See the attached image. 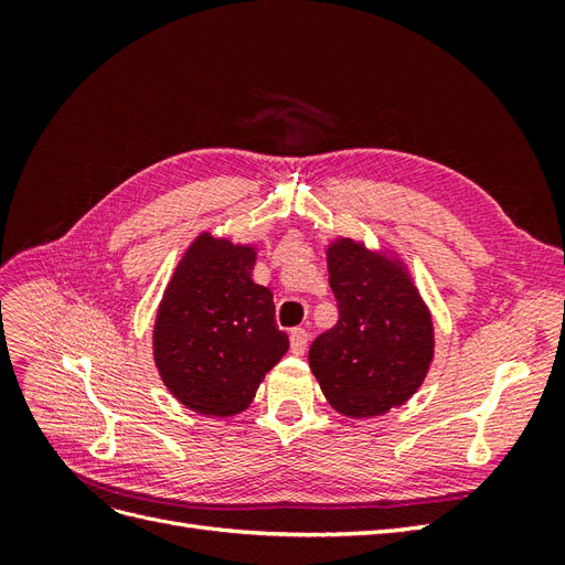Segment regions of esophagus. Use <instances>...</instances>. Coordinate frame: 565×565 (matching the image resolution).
<instances>
[{
	"label": "esophagus",
	"instance_id": "esophagus-1",
	"mask_svg": "<svg viewBox=\"0 0 565 565\" xmlns=\"http://www.w3.org/2000/svg\"><path fill=\"white\" fill-rule=\"evenodd\" d=\"M306 344H309V332L301 328H295L289 332V349H292L295 355H301L306 351Z\"/></svg>",
	"mask_w": 565,
	"mask_h": 565
}]
</instances>
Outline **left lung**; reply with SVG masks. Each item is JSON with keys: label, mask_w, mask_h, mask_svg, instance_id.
Instances as JSON below:
<instances>
[{"label": "left lung", "mask_w": 565, "mask_h": 565, "mask_svg": "<svg viewBox=\"0 0 565 565\" xmlns=\"http://www.w3.org/2000/svg\"><path fill=\"white\" fill-rule=\"evenodd\" d=\"M339 320L309 351L324 398L365 419L413 398L434 361V320L405 264L351 237L328 247Z\"/></svg>", "instance_id": "1"}]
</instances>
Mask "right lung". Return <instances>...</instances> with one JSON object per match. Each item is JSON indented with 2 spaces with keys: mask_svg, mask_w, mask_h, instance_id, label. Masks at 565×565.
Returning <instances> with one entry per match:
<instances>
[{
  "mask_svg": "<svg viewBox=\"0 0 565 565\" xmlns=\"http://www.w3.org/2000/svg\"><path fill=\"white\" fill-rule=\"evenodd\" d=\"M254 264L252 245L200 233L162 295L152 358L172 396L200 415L243 413L289 349L273 292L252 280Z\"/></svg>",
  "mask_w": 565,
  "mask_h": 565,
  "instance_id": "1",
  "label": "right lung"
}]
</instances>
